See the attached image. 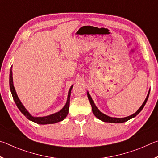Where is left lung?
Returning a JSON list of instances; mask_svg holds the SVG:
<instances>
[{
    "label": "left lung",
    "instance_id": "8db88e82",
    "mask_svg": "<svg viewBox=\"0 0 158 158\" xmlns=\"http://www.w3.org/2000/svg\"><path fill=\"white\" fill-rule=\"evenodd\" d=\"M149 93H150V91L148 93V95H147V97L146 98L145 101L143 102V105L141 106V107L138 109L137 111L136 112V113H135V114H132V115H131V116H127V117H125V118H112V117L108 116H106V115L102 113V112H100V111H99V109L97 108V106L95 105V104H94V102H93V101L92 100L91 97H90V94L89 93V92L87 93V95H88V98H89V100L90 101V105H91V106H92L93 113V114H94L96 117L98 118V119H100V120H101V121H102L104 122H106V123H124L125 121H127L128 120L132 118L135 117L136 116H137V115H138L139 114V112L141 110H142V109L143 108V106H145V105H146L147 100H148V96H149Z\"/></svg>",
    "mask_w": 158,
    "mask_h": 158
}]
</instances>
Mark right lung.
I'll return each mask as SVG.
<instances>
[{"mask_svg": "<svg viewBox=\"0 0 158 158\" xmlns=\"http://www.w3.org/2000/svg\"><path fill=\"white\" fill-rule=\"evenodd\" d=\"M12 69L11 67V69H10V90H11L12 97H13V99H14L16 105L17 106L18 109H19L21 113L24 115V116L27 118L28 120L36 123H37V124H42V125L53 124V123H56L60 122L61 121H63V120H64V118H65L67 116V115H68V114L69 106V100H70V93H71V90H72V89H73V85H72L71 88L69 90L68 100H67L66 105L60 111H58L56 114L49 115V116H44V117H33L28 113V111L26 110L24 106H23V105L21 104V101L19 100V99L18 96L17 95V93H16L15 87H14V85H13Z\"/></svg>", "mask_w": 158, "mask_h": 158, "instance_id": "1", "label": "right lung"}]
</instances>
